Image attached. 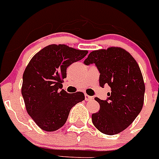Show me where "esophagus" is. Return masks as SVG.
Listing matches in <instances>:
<instances>
[{"label":"esophagus","mask_w":159,"mask_h":159,"mask_svg":"<svg viewBox=\"0 0 159 159\" xmlns=\"http://www.w3.org/2000/svg\"><path fill=\"white\" fill-rule=\"evenodd\" d=\"M85 99H86V101H90V100L93 99V97H91V96H89L88 94H85Z\"/></svg>","instance_id":"1"}]
</instances>
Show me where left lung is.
<instances>
[{
    "instance_id": "left-lung-1",
    "label": "left lung",
    "mask_w": 159,
    "mask_h": 159,
    "mask_svg": "<svg viewBox=\"0 0 159 159\" xmlns=\"http://www.w3.org/2000/svg\"><path fill=\"white\" fill-rule=\"evenodd\" d=\"M84 64H94L100 73V86L111 87L106 100L95 98L100 109L92 115V122L107 135L120 133L133 122L143 107L145 84L139 65L120 48L93 51Z\"/></svg>"
}]
</instances>
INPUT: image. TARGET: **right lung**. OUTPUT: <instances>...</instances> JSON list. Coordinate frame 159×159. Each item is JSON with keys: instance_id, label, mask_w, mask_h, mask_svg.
Here are the masks:
<instances>
[{"instance_id": "right-lung-1", "label": "right lung", "mask_w": 159, "mask_h": 159, "mask_svg": "<svg viewBox=\"0 0 159 159\" xmlns=\"http://www.w3.org/2000/svg\"><path fill=\"white\" fill-rule=\"evenodd\" d=\"M87 51L65 44L45 47L32 57L22 76V94L28 114L39 127L56 131L65 124L69 111L85 99L82 92L62 90L66 69L86 57Z\"/></svg>"}]
</instances>
